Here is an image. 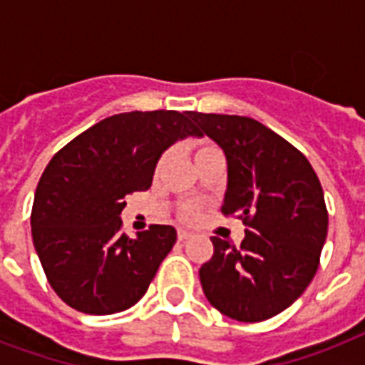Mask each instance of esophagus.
Masks as SVG:
<instances>
[{
	"label": "esophagus",
	"mask_w": 365,
	"mask_h": 365,
	"mask_svg": "<svg viewBox=\"0 0 365 365\" xmlns=\"http://www.w3.org/2000/svg\"><path fill=\"white\" fill-rule=\"evenodd\" d=\"M187 239H191V233H189V231H183V229H180V231H178V240H187Z\"/></svg>",
	"instance_id": "34e87169"
}]
</instances>
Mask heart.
I'll use <instances>...</instances> for the list:
<instances>
[{
	"label": "heart",
	"mask_w": 365,
	"mask_h": 365,
	"mask_svg": "<svg viewBox=\"0 0 365 365\" xmlns=\"http://www.w3.org/2000/svg\"><path fill=\"white\" fill-rule=\"evenodd\" d=\"M191 149H193L195 159H197L200 155L208 153V151H214L216 148H214L212 143L200 140V142H195L193 145H191ZM197 216H199V208L195 205H183L182 208H180V220H183V222H195Z\"/></svg>",
	"instance_id": "obj_1"
}]
</instances>
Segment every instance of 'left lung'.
I'll return each instance as SVG.
<instances>
[{
    "label": "left lung",
    "mask_w": 365,
    "mask_h": 365,
    "mask_svg": "<svg viewBox=\"0 0 365 365\" xmlns=\"http://www.w3.org/2000/svg\"><path fill=\"white\" fill-rule=\"evenodd\" d=\"M189 117L227 159L222 212L248 225L240 248L212 237L214 255L199 271L206 299L239 322L277 317L317 274L328 235L320 180L305 155L255 119Z\"/></svg>",
    "instance_id": "1"
}]
</instances>
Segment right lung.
<instances>
[{
    "instance_id": "right-lung-1",
    "label": "right lung",
    "mask_w": 365,
    "mask_h": 365,
    "mask_svg": "<svg viewBox=\"0 0 365 365\" xmlns=\"http://www.w3.org/2000/svg\"><path fill=\"white\" fill-rule=\"evenodd\" d=\"M191 111H130L81 132L37 183L31 239L60 299L85 314H113L142 299L176 242L172 225L121 233L125 197L145 191L160 155L200 136Z\"/></svg>"
}]
</instances>
